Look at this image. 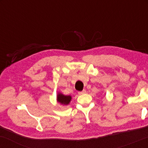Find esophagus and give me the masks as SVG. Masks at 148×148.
I'll return each mask as SVG.
<instances>
[{"label":"esophagus","instance_id":"34e87169","mask_svg":"<svg viewBox=\"0 0 148 148\" xmlns=\"http://www.w3.org/2000/svg\"><path fill=\"white\" fill-rule=\"evenodd\" d=\"M86 92V90H83L82 91H80V92H79V95H83V94H85V93Z\"/></svg>","mask_w":148,"mask_h":148}]
</instances>
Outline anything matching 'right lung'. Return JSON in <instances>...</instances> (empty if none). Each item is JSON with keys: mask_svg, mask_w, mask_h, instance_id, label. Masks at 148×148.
<instances>
[{"mask_svg": "<svg viewBox=\"0 0 148 148\" xmlns=\"http://www.w3.org/2000/svg\"><path fill=\"white\" fill-rule=\"evenodd\" d=\"M72 99V97L70 95H64L62 93H58L57 95V101L62 105H67Z\"/></svg>", "mask_w": 148, "mask_h": 148, "instance_id": "1", "label": "right lung"}]
</instances>
